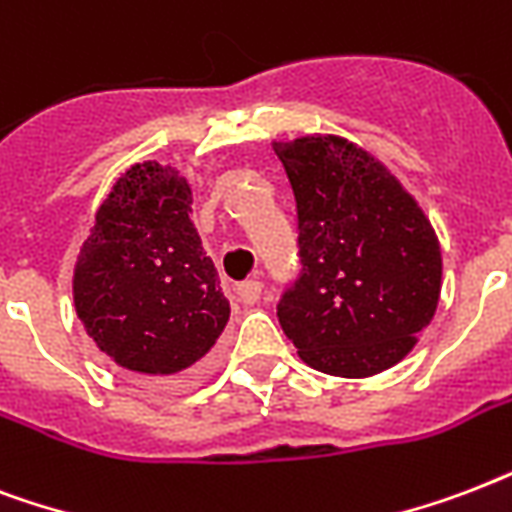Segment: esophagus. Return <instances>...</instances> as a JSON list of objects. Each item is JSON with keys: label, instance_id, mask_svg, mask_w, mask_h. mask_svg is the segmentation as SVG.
<instances>
[{"label": "esophagus", "instance_id": "34e87169", "mask_svg": "<svg viewBox=\"0 0 512 512\" xmlns=\"http://www.w3.org/2000/svg\"><path fill=\"white\" fill-rule=\"evenodd\" d=\"M235 293L240 304H256L261 296V283L259 280H243V283H237Z\"/></svg>", "mask_w": 512, "mask_h": 512}]
</instances>
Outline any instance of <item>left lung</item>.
I'll use <instances>...</instances> for the list:
<instances>
[{
	"mask_svg": "<svg viewBox=\"0 0 512 512\" xmlns=\"http://www.w3.org/2000/svg\"><path fill=\"white\" fill-rule=\"evenodd\" d=\"M299 213V280L277 318L307 366L363 379L419 342L441 299V245L398 178L342 136L275 141Z\"/></svg>",
	"mask_w": 512,
	"mask_h": 512,
	"instance_id": "obj_1",
	"label": "left lung"
}]
</instances>
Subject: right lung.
I'll list each match as a JSON object with an SVG mask.
<instances>
[{"label":"right lung","mask_w":512,"mask_h":512,"mask_svg":"<svg viewBox=\"0 0 512 512\" xmlns=\"http://www.w3.org/2000/svg\"><path fill=\"white\" fill-rule=\"evenodd\" d=\"M176 168L136 162L114 181L74 264V307L95 347L144 379L194 374L229 320L219 272Z\"/></svg>","instance_id":"1"}]
</instances>
